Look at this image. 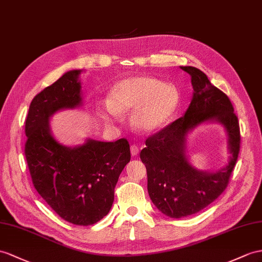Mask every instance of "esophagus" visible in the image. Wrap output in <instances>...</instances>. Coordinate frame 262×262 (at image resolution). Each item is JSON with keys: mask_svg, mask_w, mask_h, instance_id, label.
<instances>
[{"mask_svg": "<svg viewBox=\"0 0 262 262\" xmlns=\"http://www.w3.org/2000/svg\"><path fill=\"white\" fill-rule=\"evenodd\" d=\"M131 155L135 157V156H137L138 153H139V146L138 145H136V144H132L131 145Z\"/></svg>", "mask_w": 262, "mask_h": 262, "instance_id": "esophagus-1", "label": "esophagus"}]
</instances>
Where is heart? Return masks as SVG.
<instances>
[{
  "label": "heart",
  "mask_w": 262,
  "mask_h": 262,
  "mask_svg": "<svg viewBox=\"0 0 262 262\" xmlns=\"http://www.w3.org/2000/svg\"><path fill=\"white\" fill-rule=\"evenodd\" d=\"M181 97L173 85L148 75L129 76L111 89L101 117L116 121L120 113L133 110V126L142 132H157L170 123L179 109Z\"/></svg>",
  "instance_id": "b5f03b06"
}]
</instances>
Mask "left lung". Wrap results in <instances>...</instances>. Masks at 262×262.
<instances>
[{"mask_svg": "<svg viewBox=\"0 0 262 262\" xmlns=\"http://www.w3.org/2000/svg\"><path fill=\"white\" fill-rule=\"evenodd\" d=\"M191 76L193 95L184 116L146 139L140 153L148 174V192L159 211L183 218L201 211L228 186L240 150L238 118L230 100L194 67H180ZM207 122L220 123L227 132L229 161L219 170H198L186 157L187 135Z\"/></svg>", "mask_w": 262, "mask_h": 262, "instance_id": "obj_1", "label": "left lung"}]
</instances>
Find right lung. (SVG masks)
<instances>
[{
	"label": "right lung",
	"instance_id": "1",
	"mask_svg": "<svg viewBox=\"0 0 262 262\" xmlns=\"http://www.w3.org/2000/svg\"><path fill=\"white\" fill-rule=\"evenodd\" d=\"M72 70L36 94L25 121V158L39 194L62 219L90 226L109 213L114 188L129 163L126 139L114 142L86 139L76 146L60 143L51 131L54 113L83 104L80 74Z\"/></svg>",
	"mask_w": 262,
	"mask_h": 262
}]
</instances>
